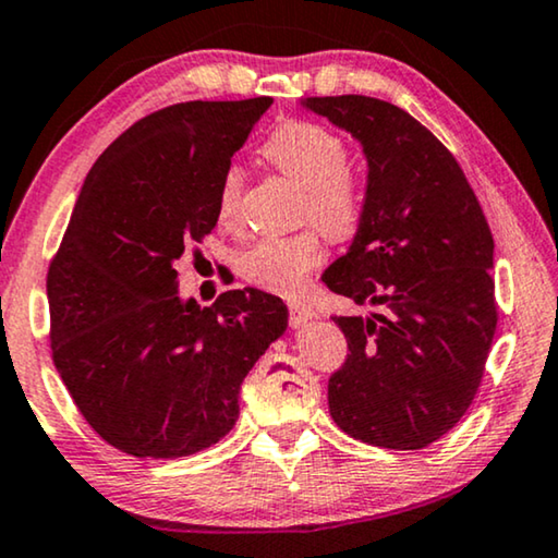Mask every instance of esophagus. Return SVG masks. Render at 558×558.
<instances>
[{"label":"esophagus","mask_w":558,"mask_h":558,"mask_svg":"<svg viewBox=\"0 0 558 558\" xmlns=\"http://www.w3.org/2000/svg\"><path fill=\"white\" fill-rule=\"evenodd\" d=\"M313 318H316V313H313L311 305L290 303V324H293V326H305Z\"/></svg>","instance_id":"1"}]
</instances>
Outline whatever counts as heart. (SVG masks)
Returning <instances> with one entry per match:
<instances>
[{"label":"heart","mask_w":558,"mask_h":558,"mask_svg":"<svg viewBox=\"0 0 558 558\" xmlns=\"http://www.w3.org/2000/svg\"><path fill=\"white\" fill-rule=\"evenodd\" d=\"M263 156L282 177L303 190L301 211L328 238L343 240L359 227L364 194L347 167V144L339 133L311 121H286L265 138ZM245 174L230 167L219 179L217 217L225 227L238 222ZM324 240L316 230L288 238H265L240 255L238 268L253 286L280 295H295L324 263Z\"/></svg>","instance_id":"1"}]
</instances>
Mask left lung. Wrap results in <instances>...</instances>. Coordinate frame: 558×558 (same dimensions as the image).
Here are the masks:
<instances>
[{
    "mask_svg": "<svg viewBox=\"0 0 558 558\" xmlns=\"http://www.w3.org/2000/svg\"><path fill=\"white\" fill-rule=\"evenodd\" d=\"M301 106L349 131L368 167L354 242L320 278L372 308L333 316L349 356L328 410L361 442L422 450L481 387L498 324L490 227L454 156L402 108L368 96Z\"/></svg>",
    "mask_w": 558,
    "mask_h": 558,
    "instance_id": "1",
    "label": "left lung"
}]
</instances>
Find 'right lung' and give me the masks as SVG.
<instances>
[{
  "mask_svg": "<svg viewBox=\"0 0 558 558\" xmlns=\"http://www.w3.org/2000/svg\"><path fill=\"white\" fill-rule=\"evenodd\" d=\"M272 98L190 100L123 131L85 177L47 272L52 361L85 422L133 458H186L240 417L288 328L278 295H179L177 260L217 225L219 179Z\"/></svg>",
  "mask_w": 558,
  "mask_h": 558,
  "instance_id": "obj_1",
  "label": "right lung"
}]
</instances>
